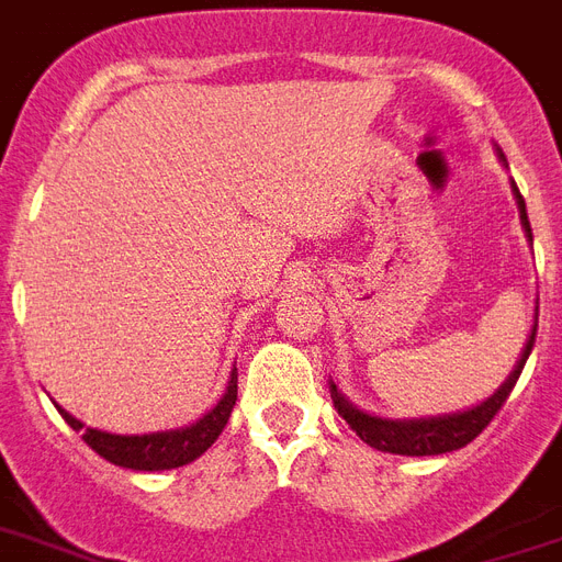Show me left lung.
Here are the masks:
<instances>
[{"instance_id": "1", "label": "left lung", "mask_w": 562, "mask_h": 562, "mask_svg": "<svg viewBox=\"0 0 562 562\" xmlns=\"http://www.w3.org/2000/svg\"><path fill=\"white\" fill-rule=\"evenodd\" d=\"M516 189V201L518 210H521V225H525L527 236L533 239L530 234V222H527V210H525V198ZM537 344V326L530 331V340L525 346V356L518 361V367L509 373L504 385L497 387L495 396H488L483 406L471 408V412H462V415H450V417H432V420H382V417L364 415L358 412L356 406H349L344 396L337 394L335 382H328V391H331V400H335L337 415L344 417L346 424L356 429V436L361 441H367L370 447L376 450H385V453H400V457H438V453H450V450H459V447L471 445L488 424L492 417L504 408L506 396L513 394L521 370H525V361L530 356V349Z\"/></svg>"}]
</instances>
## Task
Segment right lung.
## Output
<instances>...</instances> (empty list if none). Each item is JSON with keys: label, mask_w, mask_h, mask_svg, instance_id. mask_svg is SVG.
<instances>
[{"label": "right lung", "mask_w": 562, "mask_h": 562, "mask_svg": "<svg viewBox=\"0 0 562 562\" xmlns=\"http://www.w3.org/2000/svg\"><path fill=\"white\" fill-rule=\"evenodd\" d=\"M236 403V373H231L227 394L218 400V406L204 415L198 424L175 429V432H156V436H109L100 429L79 424L74 415H67L65 408H58L67 424L82 432L94 453L109 459L112 465L133 468V471H166V468H180L195 462L206 447H213L222 429L227 426V417L234 412Z\"/></svg>", "instance_id": "obj_1"}]
</instances>
